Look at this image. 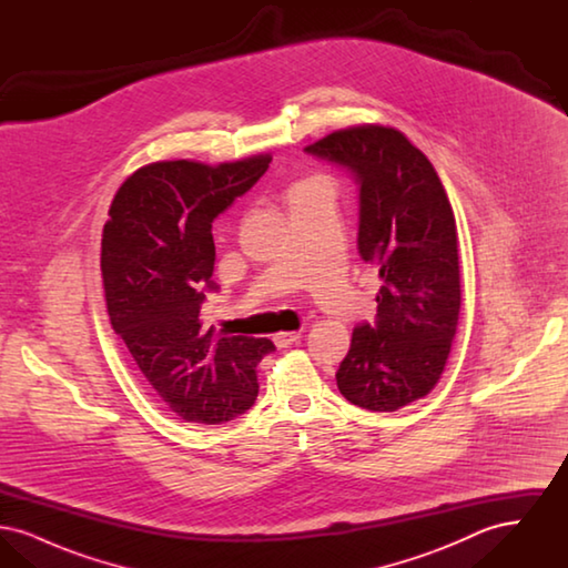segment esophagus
<instances>
[{
  "label": "esophagus",
  "instance_id": "1",
  "mask_svg": "<svg viewBox=\"0 0 568 568\" xmlns=\"http://www.w3.org/2000/svg\"><path fill=\"white\" fill-rule=\"evenodd\" d=\"M274 345L278 347V349H287V347H292L294 343L300 341V332H278V334H274Z\"/></svg>",
  "mask_w": 568,
  "mask_h": 568
}]
</instances>
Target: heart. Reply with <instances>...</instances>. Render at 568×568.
<instances>
[{
    "mask_svg": "<svg viewBox=\"0 0 568 568\" xmlns=\"http://www.w3.org/2000/svg\"><path fill=\"white\" fill-rule=\"evenodd\" d=\"M317 187H324V185H322L320 181H306V183H300V185H296V187L292 190V193H290V200H292V197H296L300 193H304V191L317 190Z\"/></svg>",
    "mask_w": 568,
    "mask_h": 568,
    "instance_id": "b5f03b06",
    "label": "heart"
}]
</instances>
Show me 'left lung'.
I'll return each mask as SVG.
<instances>
[{
  "label": "left lung",
  "mask_w": 568,
  "mask_h": 568,
  "mask_svg": "<svg viewBox=\"0 0 568 568\" xmlns=\"http://www.w3.org/2000/svg\"><path fill=\"white\" fill-rule=\"evenodd\" d=\"M357 185V251L378 268L375 324L353 327L336 385L352 405L398 410L445 368L459 315L456 219L428 158L392 128L362 125L304 149Z\"/></svg>",
  "instance_id": "left-lung-1"
}]
</instances>
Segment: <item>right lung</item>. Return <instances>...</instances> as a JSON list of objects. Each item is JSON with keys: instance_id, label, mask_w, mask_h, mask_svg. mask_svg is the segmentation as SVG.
I'll return each instance as SVG.
<instances>
[{"instance_id": "obj_1", "label": "right lung", "mask_w": 568, "mask_h": 568, "mask_svg": "<svg viewBox=\"0 0 568 568\" xmlns=\"http://www.w3.org/2000/svg\"><path fill=\"white\" fill-rule=\"evenodd\" d=\"M271 155L243 162H158L116 191L102 234L110 324L172 413L223 424L257 398L255 368L268 338L225 336L200 311L219 285L213 221L268 170Z\"/></svg>"}]
</instances>
